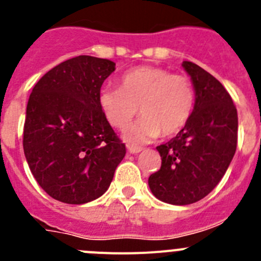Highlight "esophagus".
Wrapping results in <instances>:
<instances>
[{"instance_id": "1", "label": "esophagus", "mask_w": 261, "mask_h": 261, "mask_svg": "<svg viewBox=\"0 0 261 261\" xmlns=\"http://www.w3.org/2000/svg\"><path fill=\"white\" fill-rule=\"evenodd\" d=\"M142 150V147L140 146H133V145H128V151L130 154H137Z\"/></svg>"}]
</instances>
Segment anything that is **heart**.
<instances>
[{
	"label": "heart",
	"instance_id": "heart-1",
	"mask_svg": "<svg viewBox=\"0 0 261 261\" xmlns=\"http://www.w3.org/2000/svg\"><path fill=\"white\" fill-rule=\"evenodd\" d=\"M192 81L184 74L156 66H138L120 78L119 87H107L99 94V106L114 128L124 130L136 116L142 117L126 130L130 144H146L162 135L179 133L195 110Z\"/></svg>",
	"mask_w": 261,
	"mask_h": 261
}]
</instances>
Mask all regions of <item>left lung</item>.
<instances>
[{
    "mask_svg": "<svg viewBox=\"0 0 261 261\" xmlns=\"http://www.w3.org/2000/svg\"><path fill=\"white\" fill-rule=\"evenodd\" d=\"M196 91L195 110L176 137L156 146L162 165L149 176L156 199L188 205L220 183L237 150L238 112L227 90L211 73L183 62Z\"/></svg>",
    "mask_w": 261,
    "mask_h": 261,
    "instance_id": "8db88e82",
    "label": "left lung"
}]
</instances>
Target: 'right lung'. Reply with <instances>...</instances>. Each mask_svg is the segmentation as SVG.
I'll list each match as a JSON object with an SVG mask.
<instances>
[{"instance_id":"1","label":"right lung","mask_w":261,"mask_h":261,"mask_svg":"<svg viewBox=\"0 0 261 261\" xmlns=\"http://www.w3.org/2000/svg\"><path fill=\"white\" fill-rule=\"evenodd\" d=\"M115 62L77 56L47 71L27 103L23 150L39 186L53 199L85 204L108 190L125 144L116 136L99 94Z\"/></svg>"}]
</instances>
